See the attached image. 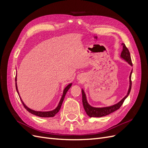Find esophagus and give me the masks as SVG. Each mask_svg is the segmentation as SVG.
Instances as JSON below:
<instances>
[{
	"instance_id": "34e87169",
	"label": "esophagus",
	"mask_w": 148,
	"mask_h": 148,
	"mask_svg": "<svg viewBox=\"0 0 148 148\" xmlns=\"http://www.w3.org/2000/svg\"><path fill=\"white\" fill-rule=\"evenodd\" d=\"M79 79H80V78H79Z\"/></svg>"
}]
</instances>
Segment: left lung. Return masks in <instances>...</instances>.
<instances>
[{"label":"left lung","mask_w":148,"mask_h":148,"mask_svg":"<svg viewBox=\"0 0 148 148\" xmlns=\"http://www.w3.org/2000/svg\"><path fill=\"white\" fill-rule=\"evenodd\" d=\"M122 45L123 46V51L121 53V57H122L123 59L126 60L128 63L133 66L132 64V62L131 59V56H130V53L129 50L128 48L125 46V44L122 43ZM132 71L130 73V88L128 92L127 95L125 96L123 99L121 100L119 103H117V104H115L112 106L110 107H103V108H97V107H91V106H89L88 104V103L86 101V95L84 92V91L82 89V101H83V105L84 107V109L86 111V114L89 116L90 117H104V116L109 115L111 113L114 112L115 110H118L120 107L122 106L123 104V103L125 99L128 96L130 92L131 91V88H132Z\"/></svg>","instance_id":"1"}]
</instances>
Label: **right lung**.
Segmentation results:
<instances>
[{"mask_svg":"<svg viewBox=\"0 0 148 148\" xmlns=\"http://www.w3.org/2000/svg\"><path fill=\"white\" fill-rule=\"evenodd\" d=\"M16 81V78H15V82ZM15 85H16V91H17V92L18 93V89H17V86H16V83H15ZM71 83L69 84L68 86H67L64 91V93H63V95H62V97L61 98V100L59 102V105H58V106L57 107V108L53 110H52V111H49V112H38V111H35V110H31L30 109H29L28 107H26L24 103L23 102V101H21L22 102V104H23V106L26 109V110L28 111L29 113L32 114L33 115H35L36 116H38V117H53L59 111V110L60 109V107H61V106L62 104V102H63L64 101V97L65 96V95L66 92L68 91V90L69 89V88L71 87Z\"/></svg>","mask_w":148,"mask_h":148,"instance_id":"add662e5","label":"right lung"}]
</instances>
